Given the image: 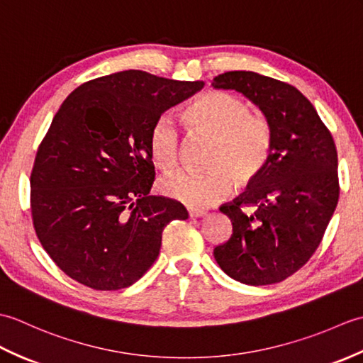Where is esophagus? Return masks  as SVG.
Segmentation results:
<instances>
[{"mask_svg":"<svg viewBox=\"0 0 363 363\" xmlns=\"http://www.w3.org/2000/svg\"><path fill=\"white\" fill-rule=\"evenodd\" d=\"M207 212L204 211V209H194V207H191V209H189V215H190V218H201V217H204Z\"/></svg>","mask_w":363,"mask_h":363,"instance_id":"1","label":"esophagus"}]
</instances>
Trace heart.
Listing matches in <instances>:
<instances>
[{
    "mask_svg": "<svg viewBox=\"0 0 363 363\" xmlns=\"http://www.w3.org/2000/svg\"><path fill=\"white\" fill-rule=\"evenodd\" d=\"M191 133L212 137L201 172H176L162 177L160 189L187 206H211L230 194L237 181L251 182L265 168L272 152L269 123L251 113L243 98L212 90L198 96L182 112ZM150 152L159 168L169 172L179 165L181 134L168 117H160L150 133Z\"/></svg>",
    "mask_w": 363,
    "mask_h": 363,
    "instance_id": "obj_1",
    "label": "heart"
}]
</instances>
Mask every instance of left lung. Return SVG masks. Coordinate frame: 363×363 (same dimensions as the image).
I'll return each instance as SVG.
<instances>
[{
  "mask_svg": "<svg viewBox=\"0 0 363 363\" xmlns=\"http://www.w3.org/2000/svg\"><path fill=\"white\" fill-rule=\"evenodd\" d=\"M212 86L251 99L273 134L254 186L220 207L233 223V235L213 250L215 260L242 284L281 282L312 257L334 215L340 195L334 138L309 99L287 82L228 72Z\"/></svg>",
  "mask_w": 363,
  "mask_h": 363,
  "instance_id": "obj_1",
  "label": "left lung"
}]
</instances>
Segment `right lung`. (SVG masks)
Segmentation results:
<instances>
[{"instance_id": "right-lung-1", "label": "right lung", "mask_w": 363, "mask_h": 363, "mask_svg": "<svg viewBox=\"0 0 363 363\" xmlns=\"http://www.w3.org/2000/svg\"><path fill=\"white\" fill-rule=\"evenodd\" d=\"M203 87L126 70L84 82L54 115L30 172V213L43 250L72 279L129 287L157 259L168 223L189 218L181 203L148 195L150 133Z\"/></svg>"}]
</instances>
